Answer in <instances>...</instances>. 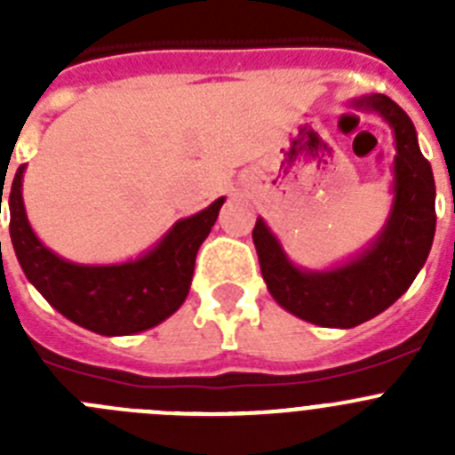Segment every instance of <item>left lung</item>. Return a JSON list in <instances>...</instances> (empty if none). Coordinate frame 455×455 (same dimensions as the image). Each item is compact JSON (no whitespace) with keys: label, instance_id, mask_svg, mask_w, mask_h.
<instances>
[{"label":"left lung","instance_id":"8db88e82","mask_svg":"<svg viewBox=\"0 0 455 455\" xmlns=\"http://www.w3.org/2000/svg\"><path fill=\"white\" fill-rule=\"evenodd\" d=\"M383 116L394 130V203L378 239L351 262L328 271H305L289 262L280 241L257 219L255 241L264 283L277 305L323 328H353L399 300L431 252L435 236V180L417 143V132L387 95L353 102Z\"/></svg>","mask_w":455,"mask_h":455}]
</instances>
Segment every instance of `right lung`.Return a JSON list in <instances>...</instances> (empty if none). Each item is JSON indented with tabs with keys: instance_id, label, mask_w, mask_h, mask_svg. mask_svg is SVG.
<instances>
[{
	"instance_id": "right-lung-1",
	"label": "right lung",
	"mask_w": 455,
	"mask_h": 455,
	"mask_svg": "<svg viewBox=\"0 0 455 455\" xmlns=\"http://www.w3.org/2000/svg\"><path fill=\"white\" fill-rule=\"evenodd\" d=\"M22 172L24 166H20L8 193V230L24 275L52 307L107 337L148 331L178 312L191 287L198 248L214 228L225 198L178 220L152 251L134 262L95 267L68 262L40 243L24 212Z\"/></svg>"
}]
</instances>
